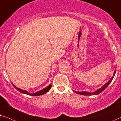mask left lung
Returning a JSON list of instances; mask_svg holds the SVG:
<instances>
[{
    "label": "left lung",
    "mask_w": 121,
    "mask_h": 121,
    "mask_svg": "<svg viewBox=\"0 0 121 121\" xmlns=\"http://www.w3.org/2000/svg\"><path fill=\"white\" fill-rule=\"evenodd\" d=\"M116 70H115V72H114L113 75V76H112V78H111V79L109 80V81H108L106 83V84H104V86L100 88H99V89H98L97 90H96V91H95L94 92H85V91H83V92H77V91H74V90H73V91L74 92H75L76 93H77V94L82 95H85V96L96 95L99 94V93H100L101 92H102L104 91V90H105V88L107 87L109 85V83L111 82V81H112V80H113L114 76H115V73H116Z\"/></svg>",
    "instance_id": "obj_1"
}]
</instances>
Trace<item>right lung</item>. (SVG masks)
I'll return each mask as SVG.
<instances>
[{
  "mask_svg": "<svg viewBox=\"0 0 121 121\" xmlns=\"http://www.w3.org/2000/svg\"><path fill=\"white\" fill-rule=\"evenodd\" d=\"M13 86L14 87V88H16V89H17V91H19V92H20L22 93H24V94L28 95H30V96H40V95H44V94H45V93H46V92H48L50 90L51 86H52V85H51V84H50L48 87H46V88H44V89H43L42 90H41V91H38V92H37L34 93H29L28 91H25V90H23L20 89V88H17V87L15 86V85H14L13 84Z\"/></svg>",
  "mask_w": 121,
  "mask_h": 121,
  "instance_id": "1",
  "label": "right lung"
}]
</instances>
